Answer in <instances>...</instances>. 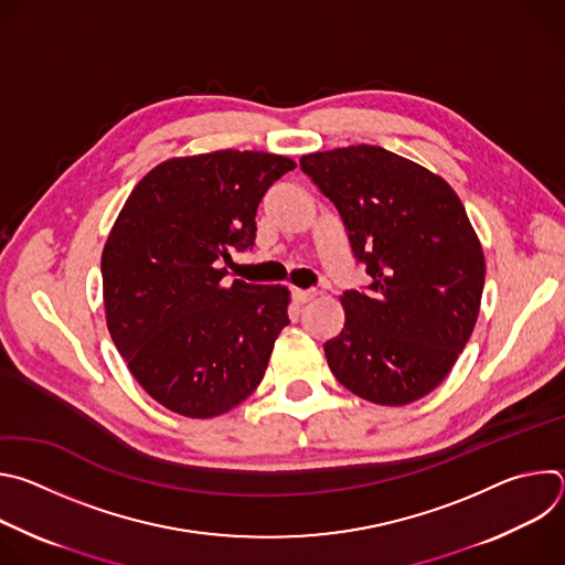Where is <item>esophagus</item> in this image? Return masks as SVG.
Returning <instances> with one entry per match:
<instances>
[{"mask_svg":"<svg viewBox=\"0 0 565 565\" xmlns=\"http://www.w3.org/2000/svg\"><path fill=\"white\" fill-rule=\"evenodd\" d=\"M315 297V292L312 290H301V288H292V299L297 301V303H306V301H310Z\"/></svg>","mask_w":565,"mask_h":565,"instance_id":"obj_1","label":"esophagus"}]
</instances>
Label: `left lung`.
<instances>
[{
    "instance_id": "obj_1",
    "label": "left lung",
    "mask_w": 565,
    "mask_h": 565,
    "mask_svg": "<svg viewBox=\"0 0 565 565\" xmlns=\"http://www.w3.org/2000/svg\"><path fill=\"white\" fill-rule=\"evenodd\" d=\"M301 172L340 212L371 284L344 290V329L324 344L340 384L399 407L434 391L465 349L486 259L456 192L373 145L301 156Z\"/></svg>"
}]
</instances>
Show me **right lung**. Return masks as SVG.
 I'll return each mask as SVG.
<instances>
[{"instance_id":"add662e5","label":"right lung","mask_w":565,"mask_h":565,"mask_svg":"<svg viewBox=\"0 0 565 565\" xmlns=\"http://www.w3.org/2000/svg\"><path fill=\"white\" fill-rule=\"evenodd\" d=\"M286 156L223 149L174 158L129 194L103 253L111 340L160 405L214 418L264 380L288 288L234 279L230 248L255 246L257 207L292 172Z\"/></svg>"}]
</instances>
